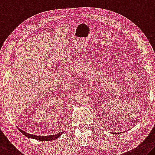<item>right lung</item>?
<instances>
[{
	"label": "right lung",
	"mask_w": 155,
	"mask_h": 155,
	"mask_svg": "<svg viewBox=\"0 0 155 155\" xmlns=\"http://www.w3.org/2000/svg\"><path fill=\"white\" fill-rule=\"evenodd\" d=\"M19 130H20L21 133H23L24 135H25V136L27 137H28V138H33L34 139L38 140V141H52V140H55L57 138H58V137H59L63 133V132H60V133H58V134H56L54 135L41 137V136H37V135H33V134H29V133H28V132L22 130H21V129H19Z\"/></svg>",
	"instance_id": "right-lung-1"
}]
</instances>
